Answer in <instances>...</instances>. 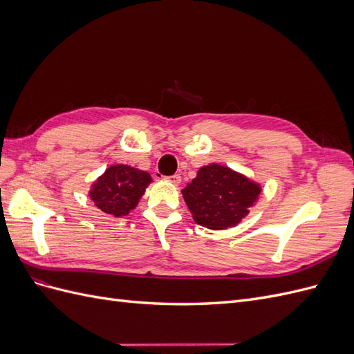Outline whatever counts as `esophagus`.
I'll return each mask as SVG.
<instances>
[{
  "mask_svg": "<svg viewBox=\"0 0 354 354\" xmlns=\"http://www.w3.org/2000/svg\"><path fill=\"white\" fill-rule=\"evenodd\" d=\"M165 180H167V181H169V183H173V185H178L180 181H181V177H180V174H174V176L165 177Z\"/></svg>",
  "mask_w": 354,
  "mask_h": 354,
  "instance_id": "esophagus-1",
  "label": "esophagus"
}]
</instances>
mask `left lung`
<instances>
[{
  "label": "left lung",
  "instance_id": "obj_1",
  "mask_svg": "<svg viewBox=\"0 0 354 354\" xmlns=\"http://www.w3.org/2000/svg\"><path fill=\"white\" fill-rule=\"evenodd\" d=\"M260 185L218 164L202 167L183 194L195 223L211 230L236 226L259 199Z\"/></svg>",
  "mask_w": 354,
  "mask_h": 354
}]
</instances>
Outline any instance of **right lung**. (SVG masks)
Masks as SVG:
<instances>
[{
  "label": "right lung",
  "mask_w": 354,
  "mask_h": 354,
  "mask_svg": "<svg viewBox=\"0 0 354 354\" xmlns=\"http://www.w3.org/2000/svg\"><path fill=\"white\" fill-rule=\"evenodd\" d=\"M151 181L146 171L122 164L112 165L94 181L90 198L103 212L122 217L137 207Z\"/></svg>",
  "instance_id": "obj_1"
}]
</instances>
